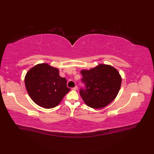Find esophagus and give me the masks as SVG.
Wrapping results in <instances>:
<instances>
[{
	"label": "esophagus",
	"instance_id": "esophagus-1",
	"mask_svg": "<svg viewBox=\"0 0 154 154\" xmlns=\"http://www.w3.org/2000/svg\"><path fill=\"white\" fill-rule=\"evenodd\" d=\"M78 89V87L77 86H75L74 87L72 88V90H74V91H76Z\"/></svg>",
	"mask_w": 154,
	"mask_h": 154
}]
</instances>
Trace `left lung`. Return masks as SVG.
Listing matches in <instances>:
<instances>
[{"mask_svg": "<svg viewBox=\"0 0 154 154\" xmlns=\"http://www.w3.org/2000/svg\"><path fill=\"white\" fill-rule=\"evenodd\" d=\"M85 88L80 94L85 104L93 109L108 105L117 96L122 85L119 72L109 65L100 64L94 68L81 71Z\"/></svg>", "mask_w": 154, "mask_h": 154, "instance_id": "left-lung-1", "label": "left lung"}]
</instances>
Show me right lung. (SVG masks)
<instances>
[{"instance_id":"add662e5","label":"right lung","mask_w":154,"mask_h":154,"mask_svg":"<svg viewBox=\"0 0 154 154\" xmlns=\"http://www.w3.org/2000/svg\"><path fill=\"white\" fill-rule=\"evenodd\" d=\"M25 85L32 100L45 109L57 106L71 90L66 79L60 76L58 69L48 63L32 67L25 76Z\"/></svg>"}]
</instances>
